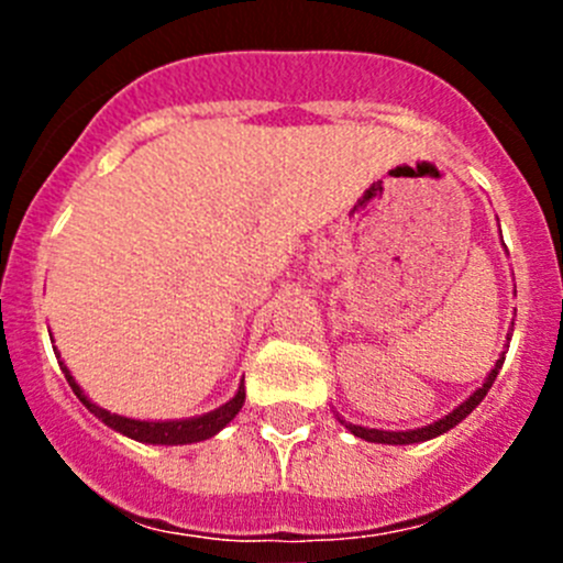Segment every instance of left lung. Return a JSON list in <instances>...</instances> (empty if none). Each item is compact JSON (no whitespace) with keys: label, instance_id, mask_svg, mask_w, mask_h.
<instances>
[{"label":"left lung","instance_id":"8db88e82","mask_svg":"<svg viewBox=\"0 0 563 563\" xmlns=\"http://www.w3.org/2000/svg\"><path fill=\"white\" fill-rule=\"evenodd\" d=\"M512 323H515V321H512ZM509 338H512V334H509ZM504 354H507V351H504ZM504 354L498 356L496 365H493V371L487 373L485 384H482V387L476 389L474 395L465 397V400L460 402L455 411H450V413H446V417H441L439 422L424 424V428H417V430H376V428H362V424H351V422H345L343 417H338L340 424H345V428H349L351 433L356 435V439L373 441V444H419V441H430V439H435V435H444L446 430H452L457 422H463V419L468 417V413L474 411V408L479 406L482 400H485L487 389L493 387V382H496L498 371H501Z\"/></svg>","mask_w":563,"mask_h":563}]
</instances>
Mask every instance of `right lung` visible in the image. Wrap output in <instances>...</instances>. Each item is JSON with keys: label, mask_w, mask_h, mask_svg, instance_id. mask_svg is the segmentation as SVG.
I'll list each match as a JSON object with an SVG mask.
<instances>
[{"label": "right lung", "mask_w": 563, "mask_h": 563, "mask_svg": "<svg viewBox=\"0 0 563 563\" xmlns=\"http://www.w3.org/2000/svg\"><path fill=\"white\" fill-rule=\"evenodd\" d=\"M59 367H62V373H65L70 389L76 391L78 400H81L84 406H87L89 411L100 419V422H106L108 428H113L117 433L128 435V439L141 441V444L176 446V444H196V441H207V439H212L214 433H220V430H223L225 424L236 417V413H240V408L245 406V378H242L240 389H236V395L231 397L225 406L214 408V411H209V413H201V417L168 419V422H146V419L119 417V413L106 411V408H100L98 402L89 400V397L84 395V389L76 384V378L70 376V371H67L65 362L62 360H59Z\"/></svg>", "instance_id": "add662e5"}]
</instances>
